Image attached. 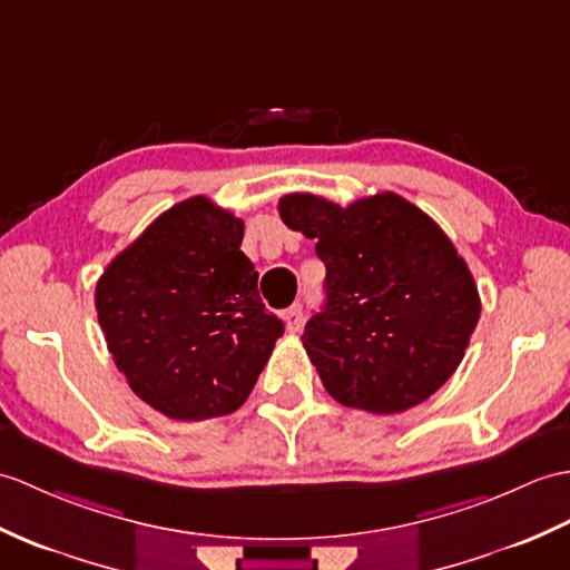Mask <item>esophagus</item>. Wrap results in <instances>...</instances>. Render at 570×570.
<instances>
[{
	"label": "esophagus",
	"mask_w": 570,
	"mask_h": 570,
	"mask_svg": "<svg viewBox=\"0 0 570 570\" xmlns=\"http://www.w3.org/2000/svg\"><path fill=\"white\" fill-rule=\"evenodd\" d=\"M284 323H286L288 333H296V330H301V325H303V306H301V303H294V306H291L284 313Z\"/></svg>",
	"instance_id": "34e87169"
}]
</instances>
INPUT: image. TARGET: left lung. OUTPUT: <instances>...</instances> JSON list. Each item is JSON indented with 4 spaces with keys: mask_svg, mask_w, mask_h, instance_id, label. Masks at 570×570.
<instances>
[{
    "mask_svg": "<svg viewBox=\"0 0 570 570\" xmlns=\"http://www.w3.org/2000/svg\"><path fill=\"white\" fill-rule=\"evenodd\" d=\"M279 216L325 262V306L301 337L325 391L347 407L393 415L444 386L464 360L481 298L440 225L393 191L347 208L286 194Z\"/></svg>",
    "mask_w": 570,
    "mask_h": 570,
    "instance_id": "left-lung-1",
    "label": "left lung"
}]
</instances>
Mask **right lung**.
Listing matches in <instances>:
<instances>
[{"label": "right lung", "instance_id": "add662e5", "mask_svg": "<svg viewBox=\"0 0 570 570\" xmlns=\"http://www.w3.org/2000/svg\"><path fill=\"white\" fill-rule=\"evenodd\" d=\"M243 233L230 210L191 196L155 218L97 284L99 325L118 372L171 420L235 413L284 335L259 298Z\"/></svg>", "mask_w": 570, "mask_h": 570}]
</instances>
